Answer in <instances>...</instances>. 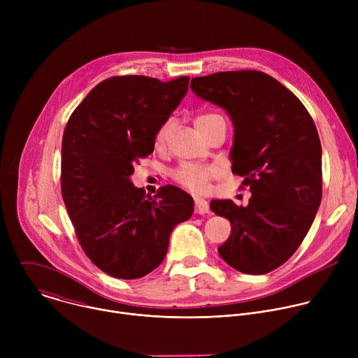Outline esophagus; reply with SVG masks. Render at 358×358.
Masks as SVG:
<instances>
[{
  "label": "esophagus",
  "instance_id": "obj_1",
  "mask_svg": "<svg viewBox=\"0 0 358 358\" xmlns=\"http://www.w3.org/2000/svg\"><path fill=\"white\" fill-rule=\"evenodd\" d=\"M194 206H195V214L203 215V214H208V213H210L208 202H207L206 199L195 198V201H194Z\"/></svg>",
  "mask_w": 358,
  "mask_h": 358
}]
</instances>
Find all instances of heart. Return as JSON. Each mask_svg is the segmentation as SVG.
<instances>
[{
    "label": "heart",
    "mask_w": 358,
    "mask_h": 358,
    "mask_svg": "<svg viewBox=\"0 0 358 358\" xmlns=\"http://www.w3.org/2000/svg\"><path fill=\"white\" fill-rule=\"evenodd\" d=\"M222 119L220 115L217 113H206L201 115L195 119V126L198 129V131H201L202 129H206L210 123ZM171 129H173V122L171 120H166L159 130L156 131L155 136V144L156 147H164L170 138L171 134ZM218 171L214 167H208V166H198V164H181L178 166L173 173L171 177L173 180L180 184L181 187L189 189L194 194H206L210 189V184L214 178H217Z\"/></svg>",
    "instance_id": "1"
}]
</instances>
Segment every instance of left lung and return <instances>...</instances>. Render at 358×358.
<instances>
[{"label": "left lung", "mask_w": 358, "mask_h": 358, "mask_svg": "<svg viewBox=\"0 0 358 358\" xmlns=\"http://www.w3.org/2000/svg\"><path fill=\"white\" fill-rule=\"evenodd\" d=\"M192 92L224 108L235 136L232 173L249 187L248 207L211 201L231 222L221 258L248 275L283 265L308 235L322 201V144L301 101L261 71H229L191 79Z\"/></svg>", "instance_id": "obj_1"}]
</instances>
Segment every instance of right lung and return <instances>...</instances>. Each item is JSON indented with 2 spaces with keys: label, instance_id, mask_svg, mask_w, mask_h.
Returning a JSON list of instances; mask_svg holds the SVG:
<instances>
[{
  "label": "right lung",
  "instance_id": "add662e5",
  "mask_svg": "<svg viewBox=\"0 0 358 358\" xmlns=\"http://www.w3.org/2000/svg\"><path fill=\"white\" fill-rule=\"evenodd\" d=\"M188 76H112L71 115L62 138L61 189L76 238L100 271L138 279L164 259L171 231L189 220L192 198L174 185L155 196L130 181L133 164L188 90Z\"/></svg>",
  "mask_w": 358,
  "mask_h": 358
}]
</instances>
